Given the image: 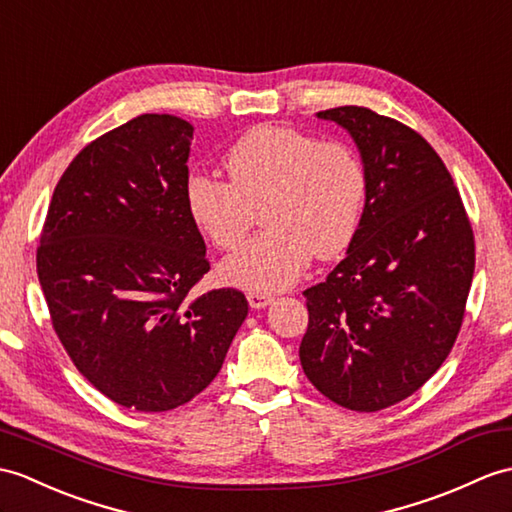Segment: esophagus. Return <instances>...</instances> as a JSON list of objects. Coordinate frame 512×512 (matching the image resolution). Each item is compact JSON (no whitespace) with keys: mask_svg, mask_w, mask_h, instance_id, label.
Wrapping results in <instances>:
<instances>
[{"mask_svg":"<svg viewBox=\"0 0 512 512\" xmlns=\"http://www.w3.org/2000/svg\"><path fill=\"white\" fill-rule=\"evenodd\" d=\"M246 299H248V305H251L253 310H264L266 305L272 303V296L266 294V292H248Z\"/></svg>","mask_w":512,"mask_h":512,"instance_id":"obj_1","label":"esophagus"}]
</instances>
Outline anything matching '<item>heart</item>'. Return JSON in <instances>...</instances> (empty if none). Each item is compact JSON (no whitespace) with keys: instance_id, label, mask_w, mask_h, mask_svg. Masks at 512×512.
<instances>
[{"instance_id":"heart-1","label":"heart","mask_w":512,"mask_h":512,"mask_svg":"<svg viewBox=\"0 0 512 512\" xmlns=\"http://www.w3.org/2000/svg\"><path fill=\"white\" fill-rule=\"evenodd\" d=\"M229 181L192 174L185 209L194 227L222 248L244 242L264 207L266 231L222 264V277L253 292H275L299 279L312 255L338 257L360 227L366 172L358 154L338 141L259 124L233 141L222 159Z\"/></svg>"}]
</instances>
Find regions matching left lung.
<instances>
[{
	"label": "left lung",
	"mask_w": 512,
	"mask_h": 512,
	"mask_svg": "<svg viewBox=\"0 0 512 512\" xmlns=\"http://www.w3.org/2000/svg\"><path fill=\"white\" fill-rule=\"evenodd\" d=\"M316 117L355 141L366 198L347 257L303 292L310 325L299 358L327 399L377 412L417 392L454 347L473 231L454 178L419 133L364 106Z\"/></svg>",
	"instance_id": "8db88e82"
}]
</instances>
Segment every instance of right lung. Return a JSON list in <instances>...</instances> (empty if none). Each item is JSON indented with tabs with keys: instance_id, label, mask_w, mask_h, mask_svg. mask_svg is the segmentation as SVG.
Here are the masks:
<instances>
[{
	"instance_id": "obj_1",
	"label": "right lung",
	"mask_w": 512,
	"mask_h": 512,
	"mask_svg": "<svg viewBox=\"0 0 512 512\" xmlns=\"http://www.w3.org/2000/svg\"><path fill=\"white\" fill-rule=\"evenodd\" d=\"M194 126L146 113L91 141L58 181L37 272L58 340L104 397L139 412L192 401L248 314L233 288L194 296L207 248L185 209Z\"/></svg>"
}]
</instances>
